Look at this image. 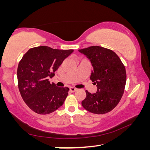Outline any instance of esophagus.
Wrapping results in <instances>:
<instances>
[{"label":"esophagus","instance_id":"obj_1","mask_svg":"<svg viewBox=\"0 0 150 150\" xmlns=\"http://www.w3.org/2000/svg\"><path fill=\"white\" fill-rule=\"evenodd\" d=\"M69 90H70L71 92H75V91L77 90V88H75V87H70Z\"/></svg>","mask_w":150,"mask_h":150}]
</instances>
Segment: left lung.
Here are the masks:
<instances>
[{
    "label": "left lung",
    "instance_id": "left-lung-1",
    "mask_svg": "<svg viewBox=\"0 0 150 150\" xmlns=\"http://www.w3.org/2000/svg\"><path fill=\"white\" fill-rule=\"evenodd\" d=\"M90 59L93 71L90 79L97 87L91 94L86 90L82 101L85 110L103 115L113 110L121 100L126 82L125 66L115 52L100 46H91L79 50Z\"/></svg>",
    "mask_w": 150,
    "mask_h": 150
}]
</instances>
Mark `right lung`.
<instances>
[{"instance_id":"right-lung-1","label":"right lung","mask_w":150,"mask_h":150,"mask_svg":"<svg viewBox=\"0 0 150 150\" xmlns=\"http://www.w3.org/2000/svg\"><path fill=\"white\" fill-rule=\"evenodd\" d=\"M73 50H57L48 46L30 49L20 61L17 69L18 86L26 105L40 115H48L62 106L68 95V87L51 84L48 78Z\"/></svg>"}]
</instances>
